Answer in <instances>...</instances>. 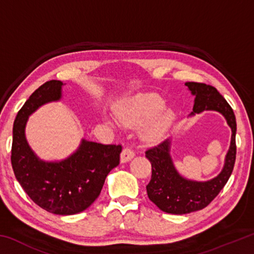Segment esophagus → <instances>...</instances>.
<instances>
[{"instance_id":"esophagus-1","label":"esophagus","mask_w":254,"mask_h":254,"mask_svg":"<svg viewBox=\"0 0 254 254\" xmlns=\"http://www.w3.org/2000/svg\"><path fill=\"white\" fill-rule=\"evenodd\" d=\"M133 157H134V152H133L131 149L126 148L123 149V151L121 152V157H120V159H121L122 163H126L127 161H130Z\"/></svg>"}]
</instances>
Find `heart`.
Segmentation results:
<instances>
[{
  "label": "heart",
  "mask_w": 254,
  "mask_h": 254,
  "mask_svg": "<svg viewBox=\"0 0 254 254\" xmlns=\"http://www.w3.org/2000/svg\"><path fill=\"white\" fill-rule=\"evenodd\" d=\"M165 101L156 93H140L122 98L114 105V114L120 122L127 127L140 124L139 135L149 143H158L165 139L176 121L173 110L166 109ZM104 121L110 127L114 122L109 118Z\"/></svg>",
  "instance_id": "obj_1"
}]
</instances>
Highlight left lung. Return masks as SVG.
Returning <instances> with one entry per match:
<instances>
[{"mask_svg": "<svg viewBox=\"0 0 254 254\" xmlns=\"http://www.w3.org/2000/svg\"><path fill=\"white\" fill-rule=\"evenodd\" d=\"M188 91L194 96V106L189 117L204 111H215L224 117L230 127L231 142L221 173L214 178L200 182L184 177L176 169L171 156L173 137L157 147L148 150L145 157L151 162L152 176L147 186L149 199L159 209L169 214H188L206 207L218 195L229 180L235 163L236 121L233 110L224 97L213 86L199 83H186Z\"/></svg>", "mask_w": 254, "mask_h": 254, "instance_id": "8db88e82", "label": "left lung"}]
</instances>
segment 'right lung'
Returning <instances> with one entry per match:
<instances>
[{"label": "right lung", "mask_w": 254, "mask_h": 254, "mask_svg": "<svg viewBox=\"0 0 254 254\" xmlns=\"http://www.w3.org/2000/svg\"><path fill=\"white\" fill-rule=\"evenodd\" d=\"M60 80H50L34 91L13 124L11 162L15 178L34 203L47 212L74 215L88 208L101 194L105 178L119 166L121 145L101 144L86 139L62 160L37 156L25 136L29 117L39 107L63 98Z\"/></svg>", "instance_id": "right-lung-1"}]
</instances>
